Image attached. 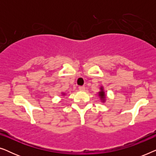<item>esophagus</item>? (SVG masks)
I'll use <instances>...</instances> for the list:
<instances>
[{"label":"esophagus","mask_w":156,"mask_h":156,"mask_svg":"<svg viewBox=\"0 0 156 156\" xmlns=\"http://www.w3.org/2000/svg\"><path fill=\"white\" fill-rule=\"evenodd\" d=\"M79 90L81 91H84L85 90V87H84V86L79 87Z\"/></svg>","instance_id":"34e87169"}]
</instances>
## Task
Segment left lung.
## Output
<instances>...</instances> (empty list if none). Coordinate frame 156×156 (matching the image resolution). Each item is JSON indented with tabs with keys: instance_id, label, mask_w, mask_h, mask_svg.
<instances>
[{
	"instance_id": "left-lung-1",
	"label": "left lung",
	"mask_w": 156,
	"mask_h": 156,
	"mask_svg": "<svg viewBox=\"0 0 156 156\" xmlns=\"http://www.w3.org/2000/svg\"><path fill=\"white\" fill-rule=\"evenodd\" d=\"M98 94H99V97L102 102H104L106 101V94L104 90L103 87H100V91H99Z\"/></svg>"
}]
</instances>
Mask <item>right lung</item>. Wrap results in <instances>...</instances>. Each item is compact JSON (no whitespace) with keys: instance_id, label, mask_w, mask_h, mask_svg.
<instances>
[{"instance_id":"1","label":"right lung","mask_w":156,"mask_h":156,"mask_svg":"<svg viewBox=\"0 0 156 156\" xmlns=\"http://www.w3.org/2000/svg\"><path fill=\"white\" fill-rule=\"evenodd\" d=\"M65 93H63V92H62V95H65Z\"/></svg>"}]
</instances>
